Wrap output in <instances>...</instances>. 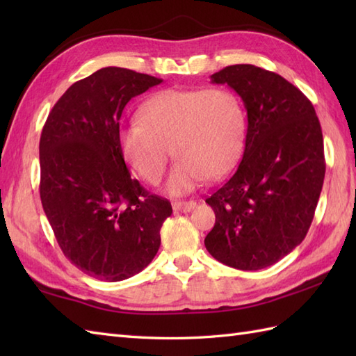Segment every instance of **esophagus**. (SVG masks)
Wrapping results in <instances>:
<instances>
[{"label": "esophagus", "mask_w": 356, "mask_h": 356, "mask_svg": "<svg viewBox=\"0 0 356 356\" xmlns=\"http://www.w3.org/2000/svg\"><path fill=\"white\" fill-rule=\"evenodd\" d=\"M195 203L194 200H182V202H174L172 203V208L174 211H179V213H190V211H193L195 208Z\"/></svg>", "instance_id": "esophagus-1"}]
</instances>
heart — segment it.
Here are the masks:
<instances>
[{
    "instance_id": "1",
    "label": "heart",
    "mask_w": 356,
    "mask_h": 356,
    "mask_svg": "<svg viewBox=\"0 0 356 356\" xmlns=\"http://www.w3.org/2000/svg\"><path fill=\"white\" fill-rule=\"evenodd\" d=\"M138 119L120 128V151L133 171L154 185L171 147L177 159L165 190L172 195L228 171L245 139L243 108L226 88L162 90L142 104Z\"/></svg>"
}]
</instances>
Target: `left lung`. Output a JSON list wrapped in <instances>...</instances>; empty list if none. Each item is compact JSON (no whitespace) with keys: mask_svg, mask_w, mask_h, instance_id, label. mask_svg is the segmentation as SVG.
Masks as SVG:
<instances>
[{"mask_svg":"<svg viewBox=\"0 0 356 356\" xmlns=\"http://www.w3.org/2000/svg\"><path fill=\"white\" fill-rule=\"evenodd\" d=\"M211 82L240 96L248 130L237 168L207 199L216 225L205 246L226 266L259 270L297 248L312 223L326 172L320 120L297 87L260 67H225Z\"/></svg>","mask_w":356,"mask_h":356,"instance_id":"left-lung-1","label":"left lung"}]
</instances>
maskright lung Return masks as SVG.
I'll use <instances>...</instances> for the list:
<instances>
[{
    "label": "right lung",
    "mask_w": 356,
    "mask_h": 356,
    "mask_svg": "<svg viewBox=\"0 0 356 356\" xmlns=\"http://www.w3.org/2000/svg\"><path fill=\"white\" fill-rule=\"evenodd\" d=\"M161 82L105 67L74 82L42 128L44 213L67 259L102 282H122L145 269L172 213L168 200L131 179L119 145L125 105Z\"/></svg>",
    "instance_id": "right-lung-1"
}]
</instances>
